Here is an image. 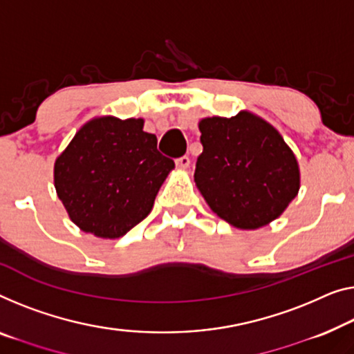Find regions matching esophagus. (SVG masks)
Returning <instances> with one entry per match:
<instances>
[{
	"label": "esophagus",
	"instance_id": "obj_1",
	"mask_svg": "<svg viewBox=\"0 0 354 354\" xmlns=\"http://www.w3.org/2000/svg\"><path fill=\"white\" fill-rule=\"evenodd\" d=\"M189 165H191V159H189L187 156H183V157H179V159H176V167L178 168H187Z\"/></svg>",
	"mask_w": 354,
	"mask_h": 354
}]
</instances>
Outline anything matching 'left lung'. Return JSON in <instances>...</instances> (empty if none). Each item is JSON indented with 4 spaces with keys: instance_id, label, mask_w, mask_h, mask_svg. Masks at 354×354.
Masks as SVG:
<instances>
[{
    "instance_id": "left-lung-1",
    "label": "left lung",
    "mask_w": 354,
    "mask_h": 354,
    "mask_svg": "<svg viewBox=\"0 0 354 354\" xmlns=\"http://www.w3.org/2000/svg\"><path fill=\"white\" fill-rule=\"evenodd\" d=\"M203 152L195 184L209 208L236 229L254 230L281 216L300 187L299 163L275 127L250 111L198 122Z\"/></svg>"
}]
</instances>
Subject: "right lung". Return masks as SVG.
Returning <instances> with one entry per match:
<instances>
[{"mask_svg": "<svg viewBox=\"0 0 354 354\" xmlns=\"http://www.w3.org/2000/svg\"><path fill=\"white\" fill-rule=\"evenodd\" d=\"M143 119L103 115L79 129L57 157L54 184L79 229L119 239L151 213L175 162L157 151Z\"/></svg>", "mask_w": 354, "mask_h": 354, "instance_id": "1", "label": "right lung"}]
</instances>
